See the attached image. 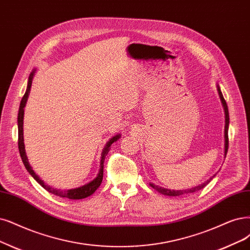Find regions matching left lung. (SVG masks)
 <instances>
[{"instance_id":"left-lung-1","label":"left lung","mask_w":250,"mask_h":250,"mask_svg":"<svg viewBox=\"0 0 250 250\" xmlns=\"http://www.w3.org/2000/svg\"><path fill=\"white\" fill-rule=\"evenodd\" d=\"M217 90H218V95H219V98L221 100V103H223V106H224V109H225V114H226V125H225V154H227L228 152V147H229V135H228V131H229V109H228V105L226 103V100L224 99V96L223 94H221V90L219 88V86L217 85ZM216 175V174H215ZM215 175H213V176L210 177L207 181L203 182L202 184H199V186L197 187H193L191 188H188V189H179V190H175V189H168V188H164L162 187H159V186H155V184L153 183H150V187L152 188H154L155 190H158L159 192L163 193V195L165 196H169V197H179V196H184V195H189V193H192V192H196L202 188H204L207 184L212 180V178H213Z\"/></svg>"}]
</instances>
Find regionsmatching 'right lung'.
Segmentation results:
<instances>
[{"mask_svg":"<svg viewBox=\"0 0 250 250\" xmlns=\"http://www.w3.org/2000/svg\"><path fill=\"white\" fill-rule=\"evenodd\" d=\"M36 70H34L31 74H30V77H29V81H27V87L25 90V94L21 99V106H20V110H18V117H17V124H18V149H20V153L21 156V160L22 163L24 165L25 169L29 171V173L32 175L33 178L38 182L41 187H43L46 190L49 191L52 195H55L58 197L61 198H64V199H71V200H80V199H84L87 198L89 196H91L92 193H94L97 188L101 186L102 180H103V173H104V161L107 153L110 150V146L112 145V143H114L115 141H117L119 138H120V134H117L116 136L112 137L111 139L107 142L106 146L104 147L103 152H102V156H101V164H100V171L98 176L94 179L91 180L90 182L84 184V186H82L80 188H73V189H68V190H61V189H57V188H53L47 184H45L43 182V180L40 179V177L37 175L34 170L32 169V167L29 164V161H27V156L25 154V149H24V143H23V114H24V107L26 104V101H27V97H29L30 94V90H31V86H32V80L34 77V74H35Z\"/></svg>","mask_w":250,"mask_h":250,"instance_id":"obj_1","label":"right lung"}]
</instances>
